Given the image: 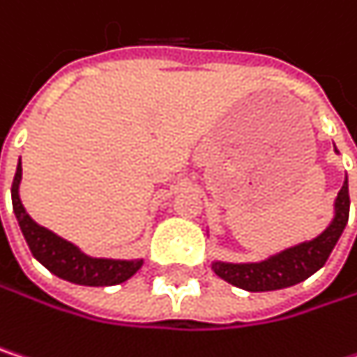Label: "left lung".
<instances>
[{"instance_id":"1","label":"left lung","mask_w":357,"mask_h":357,"mask_svg":"<svg viewBox=\"0 0 357 357\" xmlns=\"http://www.w3.org/2000/svg\"><path fill=\"white\" fill-rule=\"evenodd\" d=\"M349 219V190L347 178L343 181L337 200H335V217L331 225L310 242H302L294 248L283 250L266 260L260 262H213V271L227 283L246 289V291H273L291 287L319 268L324 266L326 258L335 248L337 240L341 238Z\"/></svg>"}]
</instances>
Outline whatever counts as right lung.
<instances>
[{
  "label": "right lung",
  "instance_id": "add662e5",
  "mask_svg": "<svg viewBox=\"0 0 357 357\" xmlns=\"http://www.w3.org/2000/svg\"><path fill=\"white\" fill-rule=\"evenodd\" d=\"M20 179H22V165L18 163L14 183H12L14 215L18 219V225L22 229V236L33 252V256L53 275H57L59 279H66L70 283L99 287V285L123 283L142 266V260L91 258L84 252H80L74 244H70L63 238L55 236L53 231L40 227L31 219V215L24 211V206L20 202V194H18Z\"/></svg>",
  "mask_w": 357,
  "mask_h": 357
}]
</instances>
